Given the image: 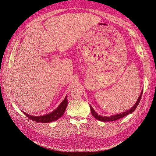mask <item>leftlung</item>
<instances>
[{
  "instance_id": "1",
  "label": "left lung",
  "mask_w": 156,
  "mask_h": 156,
  "mask_svg": "<svg viewBox=\"0 0 156 156\" xmlns=\"http://www.w3.org/2000/svg\"><path fill=\"white\" fill-rule=\"evenodd\" d=\"M143 90L142 91V92H141L139 97L137 99V101H136V103H135V105L129 110H127L125 112H123L122 113H120V114H118V115H113V116H100V115H98L97 113L94 111V109L92 108V106L91 105H90V109H91V113H92V115L98 120L99 121H103V122H108V121H115L116 120H118L119 119H121L126 116H127V115L130 114V113H132L133 112H134V111L136 109L137 106H138L140 101V99H141V96H142V94H143Z\"/></svg>"
}]
</instances>
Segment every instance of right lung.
<instances>
[{"label":"right lung","mask_w":156,"mask_h":156,"mask_svg":"<svg viewBox=\"0 0 156 156\" xmlns=\"http://www.w3.org/2000/svg\"><path fill=\"white\" fill-rule=\"evenodd\" d=\"M68 100H67V96L65 98L64 100L60 103L58 107L56 108L55 110L52 111L49 114L45 115L44 116H34L31 115H29L25 112H23L24 114L30 119L32 121H34L37 122H42V123H48L52 121H55L59 119L60 117L63 116L64 114L66 108L67 106Z\"/></svg>","instance_id":"add662e5"}]
</instances>
